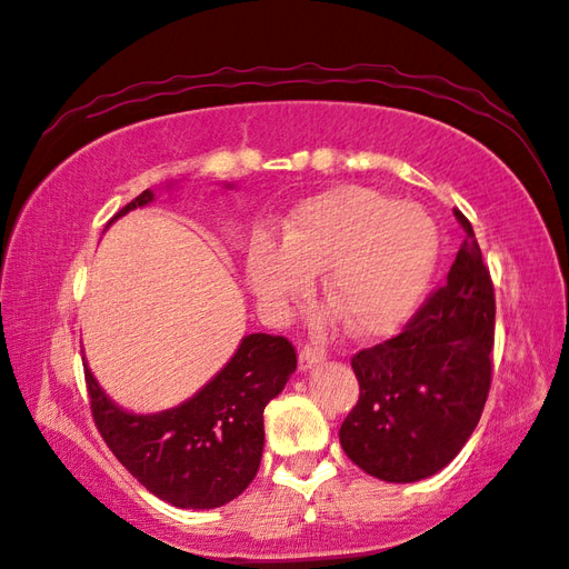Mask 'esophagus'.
Segmentation results:
<instances>
[{
	"mask_svg": "<svg viewBox=\"0 0 569 569\" xmlns=\"http://www.w3.org/2000/svg\"><path fill=\"white\" fill-rule=\"evenodd\" d=\"M322 361H325L322 352H318V349H312V347H306V349H300V355H298V369L310 371V369L320 367Z\"/></svg>",
	"mask_w": 569,
	"mask_h": 569,
	"instance_id": "34e87169",
	"label": "esophagus"
}]
</instances>
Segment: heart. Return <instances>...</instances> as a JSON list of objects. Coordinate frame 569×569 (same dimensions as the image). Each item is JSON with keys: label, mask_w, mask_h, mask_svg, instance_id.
I'll use <instances>...</instances> for the list:
<instances>
[{"label": "heart", "mask_w": 569, "mask_h": 569, "mask_svg": "<svg viewBox=\"0 0 569 569\" xmlns=\"http://www.w3.org/2000/svg\"><path fill=\"white\" fill-rule=\"evenodd\" d=\"M440 253L438 224L416 202L369 188H332L300 202L283 241L257 237L247 253V286L263 310L283 316L316 273L322 291L359 337H383L413 316Z\"/></svg>", "instance_id": "heart-1"}]
</instances>
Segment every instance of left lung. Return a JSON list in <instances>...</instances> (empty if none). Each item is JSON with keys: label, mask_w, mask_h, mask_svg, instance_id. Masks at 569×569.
<instances>
[{"label": "left lung", "mask_w": 569, "mask_h": 569, "mask_svg": "<svg viewBox=\"0 0 569 569\" xmlns=\"http://www.w3.org/2000/svg\"><path fill=\"white\" fill-rule=\"evenodd\" d=\"M455 217L467 239L447 281L401 335L352 359L359 401L340 445L359 469L391 485L450 465L489 396L497 300L475 229L459 210Z\"/></svg>", "instance_id": "8db88e82"}]
</instances>
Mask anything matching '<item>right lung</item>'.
Wrapping results in <instances>:
<instances>
[{"label": "right lung", "instance_id": "1", "mask_svg": "<svg viewBox=\"0 0 569 569\" xmlns=\"http://www.w3.org/2000/svg\"><path fill=\"white\" fill-rule=\"evenodd\" d=\"M153 200L156 192L143 190L110 224ZM82 365L94 426L129 475L166 503L204 511L237 499L257 477L263 408L283 391L298 359L286 337L247 335L198 393L159 413H134L114 403L84 357Z\"/></svg>", "mask_w": 569, "mask_h": 569}]
</instances>
